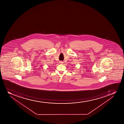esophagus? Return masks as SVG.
<instances>
[{"mask_svg": "<svg viewBox=\"0 0 124 124\" xmlns=\"http://www.w3.org/2000/svg\"><path fill=\"white\" fill-rule=\"evenodd\" d=\"M60 63L61 64H62V63H63V61H60Z\"/></svg>", "mask_w": 124, "mask_h": 124, "instance_id": "1", "label": "esophagus"}]
</instances>
